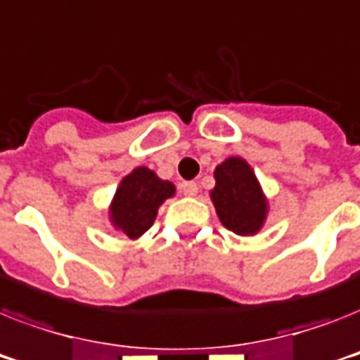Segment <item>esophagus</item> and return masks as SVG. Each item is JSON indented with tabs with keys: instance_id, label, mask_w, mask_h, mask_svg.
Returning a JSON list of instances; mask_svg holds the SVG:
<instances>
[{
	"instance_id": "esophagus-1",
	"label": "esophagus",
	"mask_w": 360,
	"mask_h": 360,
	"mask_svg": "<svg viewBox=\"0 0 360 360\" xmlns=\"http://www.w3.org/2000/svg\"><path fill=\"white\" fill-rule=\"evenodd\" d=\"M181 192L185 195H195L198 194V185L194 181H185V183H181Z\"/></svg>"
}]
</instances>
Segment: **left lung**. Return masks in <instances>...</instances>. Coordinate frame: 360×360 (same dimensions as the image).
<instances>
[{"label": "left lung", "instance_id": "obj_1", "mask_svg": "<svg viewBox=\"0 0 360 360\" xmlns=\"http://www.w3.org/2000/svg\"><path fill=\"white\" fill-rule=\"evenodd\" d=\"M214 179L210 200L221 224L236 235H255L264 224L268 203L250 165L231 157L216 166Z\"/></svg>", "mask_w": 360, "mask_h": 360}]
</instances>
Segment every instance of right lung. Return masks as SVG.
Masks as SVG:
<instances>
[{"mask_svg": "<svg viewBox=\"0 0 360 360\" xmlns=\"http://www.w3.org/2000/svg\"><path fill=\"white\" fill-rule=\"evenodd\" d=\"M175 194L170 181L159 179L150 168H134L120 183L110 203L112 226L129 238H139L153 226L155 216L165 200Z\"/></svg>", "mask_w": 360, "mask_h": 360, "instance_id": "1", "label": "right lung"}]
</instances>
